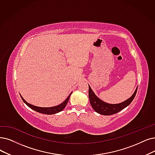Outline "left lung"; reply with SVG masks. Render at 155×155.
<instances>
[{
  "label": "left lung",
  "mask_w": 155,
  "mask_h": 155,
  "mask_svg": "<svg viewBox=\"0 0 155 155\" xmlns=\"http://www.w3.org/2000/svg\"><path fill=\"white\" fill-rule=\"evenodd\" d=\"M137 88L135 90V92L134 93L133 95L125 101L120 104H110L105 102L101 100L100 98H98L94 94V92L92 91L91 87L89 86L88 95L90 102L92 108L94 109L95 112H97V113L105 116L114 114L120 112V110L127 107L129 104H130V103L132 102L134 98H135L136 94H137Z\"/></svg>",
  "instance_id": "8db88e82"
}]
</instances>
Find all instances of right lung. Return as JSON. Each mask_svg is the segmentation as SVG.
Returning <instances> with one entry per match:
<instances>
[{
	"label": "right lung",
	"instance_id": "add662e5",
	"mask_svg": "<svg viewBox=\"0 0 155 155\" xmlns=\"http://www.w3.org/2000/svg\"><path fill=\"white\" fill-rule=\"evenodd\" d=\"M72 93H71L70 95L68 96V97L65 99V100L61 103L60 105H58V106H54V107H38V106H33V105L30 104L29 103H28L27 102H26L24 100V98L21 96L23 101L24 102V103L27 104V106H28L30 108H31L32 109L37 111V112L40 113H42V114H56L58 113L60 111L62 110L66 106V105L67 104L68 102H69L70 96L71 95Z\"/></svg>",
	"mask_w": 155,
	"mask_h": 155
}]
</instances>
